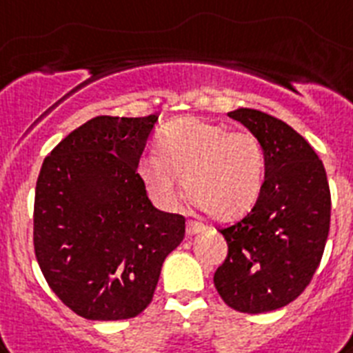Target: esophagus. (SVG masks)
Returning a JSON list of instances; mask_svg holds the SVG:
<instances>
[{
	"label": "esophagus",
	"mask_w": 353,
	"mask_h": 353,
	"mask_svg": "<svg viewBox=\"0 0 353 353\" xmlns=\"http://www.w3.org/2000/svg\"><path fill=\"white\" fill-rule=\"evenodd\" d=\"M201 231H204V223L197 222V220H188V223H186V234L194 236Z\"/></svg>",
	"instance_id": "esophagus-1"
}]
</instances>
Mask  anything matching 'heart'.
<instances>
[{
  "label": "heart",
  "mask_w": 353,
  "mask_h": 353,
  "mask_svg": "<svg viewBox=\"0 0 353 353\" xmlns=\"http://www.w3.org/2000/svg\"><path fill=\"white\" fill-rule=\"evenodd\" d=\"M265 170V149L256 134L229 131L197 117L165 125L158 154L147 152L139 161L140 179L158 204L174 206L183 179L186 195L219 220H232L252 210Z\"/></svg>",
  "instance_id": "heart-1"
}]
</instances>
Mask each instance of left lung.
<instances>
[{
  "instance_id": "left-lung-1",
  "label": "left lung",
  "mask_w": 353,
  "mask_h": 353,
  "mask_svg": "<svg viewBox=\"0 0 353 353\" xmlns=\"http://www.w3.org/2000/svg\"><path fill=\"white\" fill-rule=\"evenodd\" d=\"M229 117L259 139L266 170L250 213L220 229L228 257L213 283L229 307L259 314L288 305L311 283L329 236L330 190L321 159L291 125L252 108Z\"/></svg>"
}]
</instances>
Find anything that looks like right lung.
I'll return each instance as SVG.
<instances>
[{"label": "right lung", "mask_w": 353, "mask_h": 353, "mask_svg": "<svg viewBox=\"0 0 353 353\" xmlns=\"http://www.w3.org/2000/svg\"><path fill=\"white\" fill-rule=\"evenodd\" d=\"M158 115H99L46 156L33 247L54 295L87 320H128L151 304L185 216L152 206L137 172Z\"/></svg>", "instance_id": "obj_1"}]
</instances>
